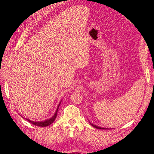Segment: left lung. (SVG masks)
<instances>
[{
	"instance_id": "left-lung-1",
	"label": "left lung",
	"mask_w": 154,
	"mask_h": 154,
	"mask_svg": "<svg viewBox=\"0 0 154 154\" xmlns=\"http://www.w3.org/2000/svg\"><path fill=\"white\" fill-rule=\"evenodd\" d=\"M89 123L90 124V125L91 126H92L93 127H94L95 128H97V129H101V130H106V128H101V127H100V126H96V125H94V124H93L92 123H91L90 122H89Z\"/></svg>"
}]
</instances>
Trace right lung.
Listing matches in <instances>:
<instances>
[{"instance_id": "right-lung-1", "label": "right lung", "mask_w": 154, "mask_h": 154, "mask_svg": "<svg viewBox=\"0 0 154 154\" xmlns=\"http://www.w3.org/2000/svg\"><path fill=\"white\" fill-rule=\"evenodd\" d=\"M60 103H61V102H60L59 105H58V107H57L56 110V112H55V113H54V116H52L51 118L47 119V120L42 121V122H34V121L30 120V119H26V118H25V119H26V120H28V122H29L30 123L32 124L33 125H35V126H41V127L48 126H49V125L53 123V122H54V121H55L56 118V116H57V112H58V108H59V106H60Z\"/></svg>"}]
</instances>
